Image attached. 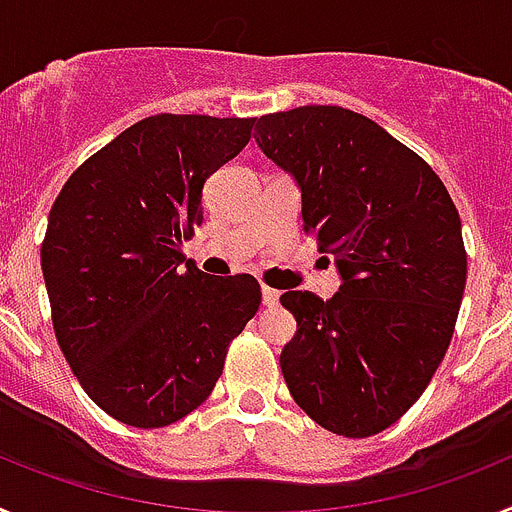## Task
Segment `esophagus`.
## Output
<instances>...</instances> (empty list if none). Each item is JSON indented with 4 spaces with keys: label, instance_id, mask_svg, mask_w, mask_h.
Segmentation results:
<instances>
[{
    "label": "esophagus",
    "instance_id": "obj_1",
    "mask_svg": "<svg viewBox=\"0 0 512 512\" xmlns=\"http://www.w3.org/2000/svg\"><path fill=\"white\" fill-rule=\"evenodd\" d=\"M279 297H282V292H277V289H271V287L261 289V300H264L266 307H277Z\"/></svg>",
    "mask_w": 512,
    "mask_h": 512
}]
</instances>
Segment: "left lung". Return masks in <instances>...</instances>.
Masks as SVG:
<instances>
[{"instance_id":"obj_1","label":"left lung","mask_w":512,"mask_h":512,"mask_svg":"<svg viewBox=\"0 0 512 512\" xmlns=\"http://www.w3.org/2000/svg\"><path fill=\"white\" fill-rule=\"evenodd\" d=\"M253 138L295 176L305 233L343 279L325 302L282 295L297 320L284 382L325 431L382 433L423 395L454 336L467 284L456 205L418 153L359 112H274Z\"/></svg>"}]
</instances>
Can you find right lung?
<instances>
[{"instance_id":"1","label":"right lung","mask_w":512,"mask_h":512,"mask_svg":"<svg viewBox=\"0 0 512 512\" xmlns=\"http://www.w3.org/2000/svg\"><path fill=\"white\" fill-rule=\"evenodd\" d=\"M253 122L146 117L89 156L53 202L40 266L56 341L120 423L164 428L200 408L259 310L251 274L182 266L207 176L243 151Z\"/></svg>"}]
</instances>
